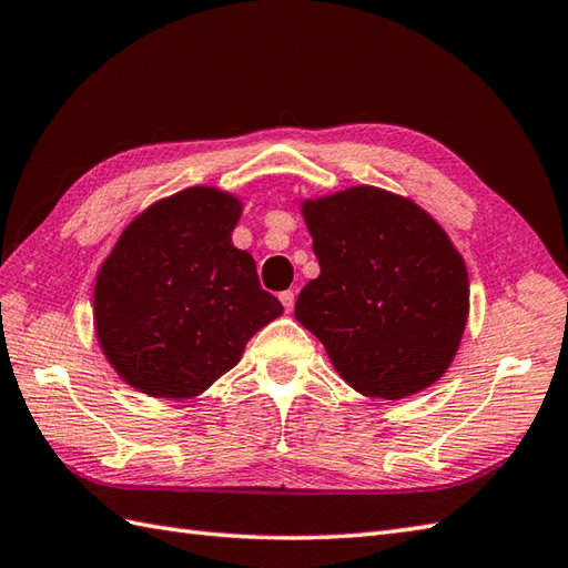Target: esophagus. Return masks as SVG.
Segmentation results:
<instances>
[{
	"mask_svg": "<svg viewBox=\"0 0 568 568\" xmlns=\"http://www.w3.org/2000/svg\"><path fill=\"white\" fill-rule=\"evenodd\" d=\"M281 302H283L285 312H293V307H295V293H293V290H285V293H281Z\"/></svg>",
	"mask_w": 568,
	"mask_h": 568,
	"instance_id": "esophagus-1",
	"label": "esophagus"
}]
</instances>
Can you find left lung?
Here are the masks:
<instances>
[{"instance_id": "1", "label": "left lung", "mask_w": 568, "mask_h": 568, "mask_svg": "<svg viewBox=\"0 0 568 568\" xmlns=\"http://www.w3.org/2000/svg\"><path fill=\"white\" fill-rule=\"evenodd\" d=\"M322 273L295 318L355 390L398 400L448 369L468 322V271L429 213L376 186L302 206Z\"/></svg>"}]
</instances>
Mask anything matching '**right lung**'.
I'll use <instances>...</instances> for the list:
<instances>
[{
  "instance_id": "add662e5",
  "label": "right lung",
  "mask_w": 568,
  "mask_h": 568,
  "mask_svg": "<svg viewBox=\"0 0 568 568\" xmlns=\"http://www.w3.org/2000/svg\"><path fill=\"white\" fill-rule=\"evenodd\" d=\"M242 206L211 186L153 203L98 273L95 331L126 384L192 398L237 365L246 341L283 314L250 252L232 244Z\"/></svg>"
}]
</instances>
